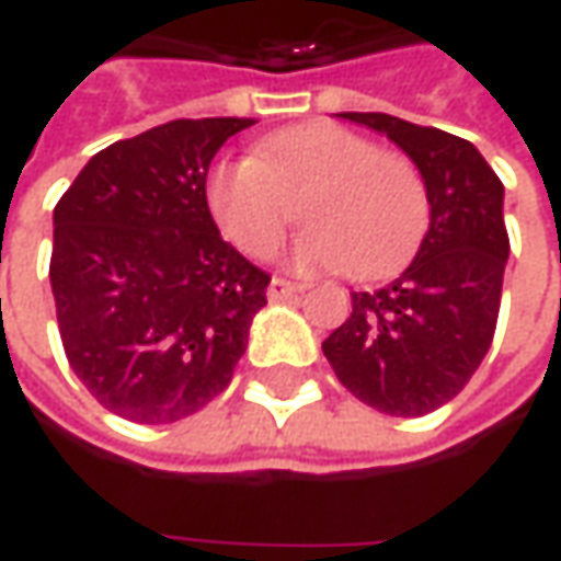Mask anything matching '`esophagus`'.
Instances as JSON below:
<instances>
[{
  "instance_id": "1",
  "label": "esophagus",
  "mask_w": 561,
  "mask_h": 561,
  "mask_svg": "<svg viewBox=\"0 0 561 561\" xmlns=\"http://www.w3.org/2000/svg\"><path fill=\"white\" fill-rule=\"evenodd\" d=\"M299 293V287L296 284H290V280H284V277H274L268 284V299L271 302H284V299H293Z\"/></svg>"
}]
</instances>
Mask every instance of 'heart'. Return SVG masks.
Returning <instances> with one entry per match:
<instances>
[{
	"label": "heart",
	"mask_w": 561,
	"mask_h": 561,
	"mask_svg": "<svg viewBox=\"0 0 561 561\" xmlns=\"http://www.w3.org/2000/svg\"><path fill=\"white\" fill-rule=\"evenodd\" d=\"M205 203L247 255L274 252L299 208L309 230L293 247V268H340L358 280L402 268L431 225L415 162L331 121L277 130L259 140L252 159L218 162Z\"/></svg>",
	"instance_id": "heart-1"
}]
</instances>
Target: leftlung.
Returning <instances> with one entry per match:
<instances>
[{
    "label": "left lung",
    "mask_w": 561,
    "mask_h": 561,
    "mask_svg": "<svg viewBox=\"0 0 561 561\" xmlns=\"http://www.w3.org/2000/svg\"><path fill=\"white\" fill-rule=\"evenodd\" d=\"M393 140L421 171L431 227L393 284L353 293L321 343L340 383L383 415L419 419L456 397L493 343L508 233L503 184L462 137L380 112H340Z\"/></svg>",
    "instance_id": "left-lung-1"
}]
</instances>
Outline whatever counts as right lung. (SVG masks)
I'll return each mask as SVG.
<instances>
[{
  "label": "right lung",
  "instance_id": "obj_1",
  "mask_svg": "<svg viewBox=\"0 0 561 561\" xmlns=\"http://www.w3.org/2000/svg\"><path fill=\"white\" fill-rule=\"evenodd\" d=\"M252 118L168 121L96 152L53 211L58 334L121 419L171 424L230 383L268 274L221 240L205 178Z\"/></svg>",
  "mask_w": 561,
  "mask_h": 561
}]
</instances>
